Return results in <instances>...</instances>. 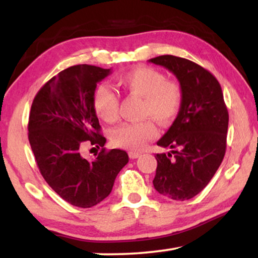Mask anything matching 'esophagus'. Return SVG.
<instances>
[{"label":"esophagus","instance_id":"34e87169","mask_svg":"<svg viewBox=\"0 0 258 258\" xmlns=\"http://www.w3.org/2000/svg\"><path fill=\"white\" fill-rule=\"evenodd\" d=\"M140 156H141V153H137V151H129V157L133 158V160Z\"/></svg>","mask_w":258,"mask_h":258}]
</instances>
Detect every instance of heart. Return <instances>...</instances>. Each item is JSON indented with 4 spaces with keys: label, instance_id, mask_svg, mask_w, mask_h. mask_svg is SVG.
I'll use <instances>...</instances> for the list:
<instances>
[{
    "label": "heart",
    "instance_id": "b5f03b06",
    "mask_svg": "<svg viewBox=\"0 0 258 258\" xmlns=\"http://www.w3.org/2000/svg\"><path fill=\"white\" fill-rule=\"evenodd\" d=\"M117 84L125 93L143 98L141 116L143 121L123 123L112 130L111 141L115 146L129 150H141L148 141L157 135L154 118L162 125L174 122L181 110L183 90L176 81L167 80L163 73L150 67H137L117 77ZM94 110L105 122L118 118L119 97L107 84L96 87L93 95Z\"/></svg>",
    "mask_w": 258,
    "mask_h": 258
}]
</instances>
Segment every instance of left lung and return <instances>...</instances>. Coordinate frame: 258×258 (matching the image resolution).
Here are the masks:
<instances>
[{"label": "left lung", "mask_w": 258, "mask_h": 258, "mask_svg": "<svg viewBox=\"0 0 258 258\" xmlns=\"http://www.w3.org/2000/svg\"><path fill=\"white\" fill-rule=\"evenodd\" d=\"M177 77L183 90L181 110L157 146L154 186L175 201L192 199L214 177L227 149L229 114L221 84L197 63L172 55L149 59Z\"/></svg>", "instance_id": "8db88e82"}]
</instances>
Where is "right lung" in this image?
Segmentation results:
<instances>
[{"mask_svg":"<svg viewBox=\"0 0 258 258\" xmlns=\"http://www.w3.org/2000/svg\"><path fill=\"white\" fill-rule=\"evenodd\" d=\"M109 74L110 69L89 64L69 67L49 80L31 104L28 139L41 175L57 195L79 208L102 202L129 161L124 150L103 148L105 137L94 110L97 82ZM84 144L102 148L95 160L82 156Z\"/></svg>","mask_w":258,"mask_h":258,"instance_id":"add662e5","label":"right lung"}]
</instances>
